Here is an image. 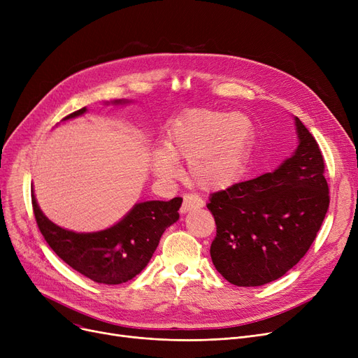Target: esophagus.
Segmentation results:
<instances>
[{"label":"esophagus","instance_id":"esophagus-1","mask_svg":"<svg viewBox=\"0 0 358 358\" xmlns=\"http://www.w3.org/2000/svg\"><path fill=\"white\" fill-rule=\"evenodd\" d=\"M204 206V201L196 196V194H184V201L181 204V209L180 212L181 213H187L192 209H199V208H203Z\"/></svg>","mask_w":358,"mask_h":358}]
</instances>
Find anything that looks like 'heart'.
Instances as JSON below:
<instances>
[{"mask_svg": "<svg viewBox=\"0 0 358 358\" xmlns=\"http://www.w3.org/2000/svg\"><path fill=\"white\" fill-rule=\"evenodd\" d=\"M254 141V123L242 113L192 108L169 127L165 149L152 152V169L162 180L180 174L187 159L189 180L206 192L228 189L245 169Z\"/></svg>", "mask_w": 358, "mask_h": 358, "instance_id": "heart-1", "label": "heart"}]
</instances>
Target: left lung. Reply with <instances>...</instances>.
Wrapping results in <instances>:
<instances>
[{
	"label": "left lung",
	"instance_id": "obj_1",
	"mask_svg": "<svg viewBox=\"0 0 358 358\" xmlns=\"http://www.w3.org/2000/svg\"><path fill=\"white\" fill-rule=\"evenodd\" d=\"M299 145L273 173L212 194L216 222L210 257L216 270L241 287L267 285L305 257L329 208L324 157L294 117Z\"/></svg>",
	"mask_w": 358,
	"mask_h": 358
}]
</instances>
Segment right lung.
<instances>
[{
  "label": "right lung",
  "mask_w": 358,
  "mask_h": 358,
  "mask_svg": "<svg viewBox=\"0 0 358 358\" xmlns=\"http://www.w3.org/2000/svg\"><path fill=\"white\" fill-rule=\"evenodd\" d=\"M127 103L124 100L115 104ZM85 107L64 120L84 115ZM181 197L138 203L120 222L100 232L77 234L50 222L31 193L33 212L43 238L69 267L96 283L120 285L138 275L152 258L164 231L180 217Z\"/></svg>",
  "instance_id": "1"
}]
</instances>
